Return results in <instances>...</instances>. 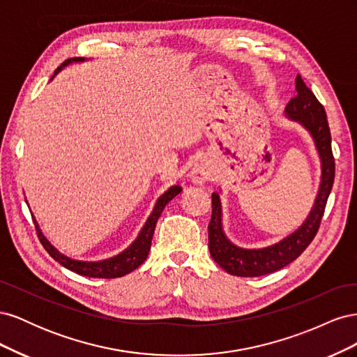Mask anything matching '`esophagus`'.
<instances>
[{
    "label": "esophagus",
    "instance_id": "34e87169",
    "mask_svg": "<svg viewBox=\"0 0 357 357\" xmlns=\"http://www.w3.org/2000/svg\"><path fill=\"white\" fill-rule=\"evenodd\" d=\"M189 177L197 185H204V183H207L211 178V172L204 164H195V167L190 169Z\"/></svg>",
    "mask_w": 357,
    "mask_h": 357
}]
</instances>
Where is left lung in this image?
Instances as JSON below:
<instances>
[{
	"label": "left lung",
	"instance_id": "left-lung-1",
	"mask_svg": "<svg viewBox=\"0 0 357 357\" xmlns=\"http://www.w3.org/2000/svg\"><path fill=\"white\" fill-rule=\"evenodd\" d=\"M296 96L287 104L284 114L291 122H296L310 134L314 143L320 160V183L312 207L298 228L280 241L261 247L245 248L234 244L223 229V210L220 193L211 195V222L208 225L210 255L226 273L238 277H261L278 271L305 250L314 238L320 220L325 213L326 201L332 190L335 177V160L331 149V131L326 112L302 80L301 75L295 80Z\"/></svg>",
	"mask_w": 357,
	"mask_h": 357
}]
</instances>
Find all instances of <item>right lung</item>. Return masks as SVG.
<instances>
[{"label":"right lung","mask_w":357,"mask_h":357,"mask_svg":"<svg viewBox=\"0 0 357 357\" xmlns=\"http://www.w3.org/2000/svg\"><path fill=\"white\" fill-rule=\"evenodd\" d=\"M88 59L84 58H71L68 61H66L62 66L55 71V74L52 75L50 82L55 79V75L58 73H61L63 68L71 66V63H77V62H84ZM181 192L180 186H171L168 190H165V193L158 198V201L155 202V207L150 213V215L147 218L146 223L143 225V228L139 229L137 238L129 244L125 250H122L121 253H117L112 257L107 259H101V261H80V259H73L67 255L61 253L58 248L53 245L46 236L43 234V231L40 229V225L36 220L34 214H32V219H34V225L37 228V234L38 238L43 244V247L46 248L47 253L55 259L56 262H59L62 266H66L67 269L73 273H77L80 275L84 277H92V278H116V277H123L129 273H132L134 269H137L139 265H142L146 259L147 255L150 252V245H152V238H153V232H155V226L156 222L159 219L160 213L164 211L165 205L174 199L178 193Z\"/></svg>","instance_id":"1"}]
</instances>
